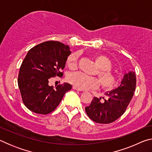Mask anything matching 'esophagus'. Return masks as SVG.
I'll use <instances>...</instances> for the list:
<instances>
[{
    "label": "esophagus",
    "mask_w": 152,
    "mask_h": 152,
    "mask_svg": "<svg viewBox=\"0 0 152 152\" xmlns=\"http://www.w3.org/2000/svg\"><path fill=\"white\" fill-rule=\"evenodd\" d=\"M73 89L74 90H76V91H82V90H80V89H79V88H76V86H73Z\"/></svg>",
    "instance_id": "34e87169"
}]
</instances>
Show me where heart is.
I'll return each mask as SVG.
<instances>
[{"instance_id":"1","label":"heart","mask_w":152,"mask_h":152,"mask_svg":"<svg viewBox=\"0 0 152 152\" xmlns=\"http://www.w3.org/2000/svg\"><path fill=\"white\" fill-rule=\"evenodd\" d=\"M79 58L78 52H74L68 56L66 64L71 70H76L78 67ZM95 62L99 66L96 74L99 76L101 86L107 91L114 89L117 84V78L111 72L113 63L107 56L98 54L94 57ZM68 82L80 90L94 89L99 86V80L96 77L89 76L82 72L72 73L68 77Z\"/></svg>"}]
</instances>
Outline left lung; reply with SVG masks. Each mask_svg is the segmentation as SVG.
<instances>
[{"mask_svg":"<svg viewBox=\"0 0 152 152\" xmlns=\"http://www.w3.org/2000/svg\"><path fill=\"white\" fill-rule=\"evenodd\" d=\"M136 87V76L133 72L126 74L120 86L106 94L104 101L94 97L91 104L85 107L89 118L97 123H110L121 116L132 101Z\"/></svg>","mask_w":152,"mask_h":152,"instance_id":"obj_1","label":"left lung"}]
</instances>
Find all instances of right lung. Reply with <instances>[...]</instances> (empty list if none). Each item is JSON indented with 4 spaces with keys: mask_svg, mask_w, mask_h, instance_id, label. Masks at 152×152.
<instances>
[{
    "mask_svg": "<svg viewBox=\"0 0 152 152\" xmlns=\"http://www.w3.org/2000/svg\"><path fill=\"white\" fill-rule=\"evenodd\" d=\"M70 48L64 43L48 41L34 46L28 51L20 67L18 86L22 101L28 109L37 114L47 115L60 104L71 84L49 86L53 77H61Z\"/></svg>",
    "mask_w": 152,
    "mask_h": 152,
    "instance_id": "right-lung-1",
    "label": "right lung"
}]
</instances>
